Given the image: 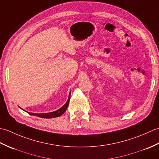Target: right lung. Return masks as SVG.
Listing matches in <instances>:
<instances>
[{
    "label": "right lung",
    "instance_id": "1",
    "mask_svg": "<svg viewBox=\"0 0 159 159\" xmlns=\"http://www.w3.org/2000/svg\"><path fill=\"white\" fill-rule=\"evenodd\" d=\"M70 93H69V97H68V100L66 102V103L64 104L63 107L60 108L59 109L55 111H53V112H50V113H29L26 111V113H28L29 114L31 115V116H38L39 117H42V118H52V117H57L61 116L63 113H65V111H66L67 107H68V104L70 102ZM21 109V108H20ZM23 110V109H22ZM25 111V110H23Z\"/></svg>",
    "mask_w": 159,
    "mask_h": 159
}]
</instances>
